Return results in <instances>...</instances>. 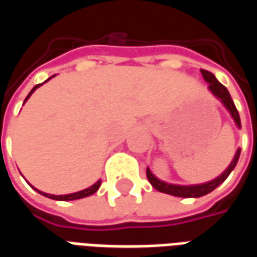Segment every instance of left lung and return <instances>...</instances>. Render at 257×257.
<instances>
[{
    "label": "left lung",
    "mask_w": 257,
    "mask_h": 257,
    "mask_svg": "<svg viewBox=\"0 0 257 257\" xmlns=\"http://www.w3.org/2000/svg\"><path fill=\"white\" fill-rule=\"evenodd\" d=\"M201 73H202V77H204L205 81L209 84L208 85V89H209L217 99H220L221 103L226 106L227 110L231 114V117L234 118V121L237 123L238 128H241V119H239V114H238L237 107L234 104V101H232L231 96L228 93V90H227L226 86L221 85L210 71L201 70ZM239 154H241V149H238L237 153H235V156L232 158L231 164L228 165V168H227L224 172L221 173L219 178L213 179V180H210V182L204 184H195V186H178V184H169L165 183V182H162L160 179H157L156 176L151 173V171L149 168H147L146 173H147V179H149V182L151 183V186L156 190H158V191H161V193L171 194V195H175V197H183V198H198V197H202V195H206V194H209L210 191H213L217 186H220V184L228 178V175L231 173L232 169L237 165Z\"/></svg>",
    "instance_id": "8db88e82"
}]
</instances>
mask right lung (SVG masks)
<instances>
[{
    "label": "right lung",
    "instance_id": "right-lung-1",
    "mask_svg": "<svg viewBox=\"0 0 257 257\" xmlns=\"http://www.w3.org/2000/svg\"><path fill=\"white\" fill-rule=\"evenodd\" d=\"M52 77H55V75H52ZM51 77V78H52ZM51 78H48L47 81H49ZM45 81V82H47ZM44 84V82H42ZM42 84H38L36 85L33 89H31V92L27 95V97L25 99V101L29 99L31 96V93L34 92V90L38 88V86H41ZM100 183H101V180H97L93 186H90V187H88V189H85L82 190V191H78V193H73V194H66V195H53V194H47V193H42V191H40V190H37L36 191H38L40 194H42V195H45V197H48V198H51V199H56V201H73V199H79V198H85V197H89V195H92V194H95L97 190H99V187H100Z\"/></svg>",
    "mask_w": 257,
    "mask_h": 257
}]
</instances>
